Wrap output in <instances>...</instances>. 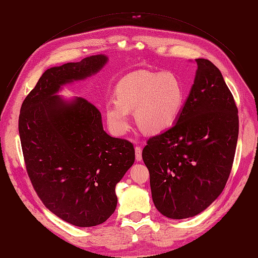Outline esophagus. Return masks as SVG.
I'll list each match as a JSON object with an SVG mask.
<instances>
[{
    "label": "esophagus",
    "mask_w": 258,
    "mask_h": 258,
    "mask_svg": "<svg viewBox=\"0 0 258 258\" xmlns=\"http://www.w3.org/2000/svg\"><path fill=\"white\" fill-rule=\"evenodd\" d=\"M136 159L137 161L142 160V148L140 146H136Z\"/></svg>",
    "instance_id": "1"
}]
</instances>
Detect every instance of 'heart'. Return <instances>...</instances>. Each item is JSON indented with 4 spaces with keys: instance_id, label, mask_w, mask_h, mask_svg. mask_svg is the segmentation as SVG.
I'll list each match as a JSON object with an SVG mask.
<instances>
[{
    "instance_id": "heart-1",
    "label": "heart",
    "mask_w": 258,
    "mask_h": 258,
    "mask_svg": "<svg viewBox=\"0 0 258 258\" xmlns=\"http://www.w3.org/2000/svg\"><path fill=\"white\" fill-rule=\"evenodd\" d=\"M116 100L105 103L108 127L117 136L130 127L129 112L147 134H160L176 121L185 101V88L174 73L136 71L127 74L115 89Z\"/></svg>"
}]
</instances>
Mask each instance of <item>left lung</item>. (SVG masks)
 <instances>
[{"instance_id":"left-lung-1","label":"left lung","mask_w":258,"mask_h":258,"mask_svg":"<svg viewBox=\"0 0 258 258\" xmlns=\"http://www.w3.org/2000/svg\"><path fill=\"white\" fill-rule=\"evenodd\" d=\"M194 85L175 123L148 139L142 158L155 207L173 220L192 217L220 196L239 135L238 108L212 62L196 59Z\"/></svg>"}]
</instances>
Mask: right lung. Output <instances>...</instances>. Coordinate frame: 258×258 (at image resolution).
<instances>
[{
    "label": "right lung",
    "mask_w": 258,
    "mask_h": 258,
    "mask_svg": "<svg viewBox=\"0 0 258 258\" xmlns=\"http://www.w3.org/2000/svg\"><path fill=\"white\" fill-rule=\"evenodd\" d=\"M96 54L43 73L23 101L19 136L28 175L45 207L79 227L104 223L116 209V184L135 162L127 140L103 130L98 108L76 97L56 93L66 84L85 80L107 62Z\"/></svg>",
    "instance_id": "right-lung-1"
}]
</instances>
